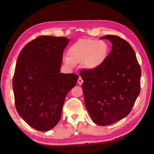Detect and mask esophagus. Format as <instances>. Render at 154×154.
Returning <instances> with one entry per match:
<instances>
[{
    "label": "esophagus",
    "instance_id": "1",
    "mask_svg": "<svg viewBox=\"0 0 154 154\" xmlns=\"http://www.w3.org/2000/svg\"><path fill=\"white\" fill-rule=\"evenodd\" d=\"M83 82V80H82V78L81 77H79L78 80V84L81 85H82Z\"/></svg>",
    "mask_w": 154,
    "mask_h": 154
}]
</instances>
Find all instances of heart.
<instances>
[{"mask_svg":"<svg viewBox=\"0 0 154 154\" xmlns=\"http://www.w3.org/2000/svg\"><path fill=\"white\" fill-rule=\"evenodd\" d=\"M109 52V45L96 39H81L72 45L68 50V57L63 61L69 66L82 63L87 70H95L103 66Z\"/></svg>","mask_w":154,"mask_h":154,"instance_id":"obj_1","label":"heart"}]
</instances>
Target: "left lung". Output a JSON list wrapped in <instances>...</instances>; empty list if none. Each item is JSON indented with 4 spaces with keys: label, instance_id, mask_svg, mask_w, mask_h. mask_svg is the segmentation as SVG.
Returning a JSON list of instances; mask_svg holds the SVG:
<instances>
[{
    "label": "left lung",
    "instance_id": "1",
    "mask_svg": "<svg viewBox=\"0 0 154 154\" xmlns=\"http://www.w3.org/2000/svg\"><path fill=\"white\" fill-rule=\"evenodd\" d=\"M103 38L112 44L104 64L80 73L85 105L93 122L100 126L128 116L140 92L141 75L136 54L127 41L116 35L100 39Z\"/></svg>",
    "mask_w": 154,
    "mask_h": 154
}]
</instances>
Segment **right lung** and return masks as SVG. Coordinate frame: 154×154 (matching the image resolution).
Masks as SVG:
<instances>
[{
	"label": "right lung",
	"instance_id": "obj_1",
	"mask_svg": "<svg viewBox=\"0 0 154 154\" xmlns=\"http://www.w3.org/2000/svg\"><path fill=\"white\" fill-rule=\"evenodd\" d=\"M69 39L41 36L18 56L13 79L15 106L21 118L39 131H48L61 118L65 99L78 76L60 72Z\"/></svg>",
	"mask_w": 154,
	"mask_h": 154
}]
</instances>
